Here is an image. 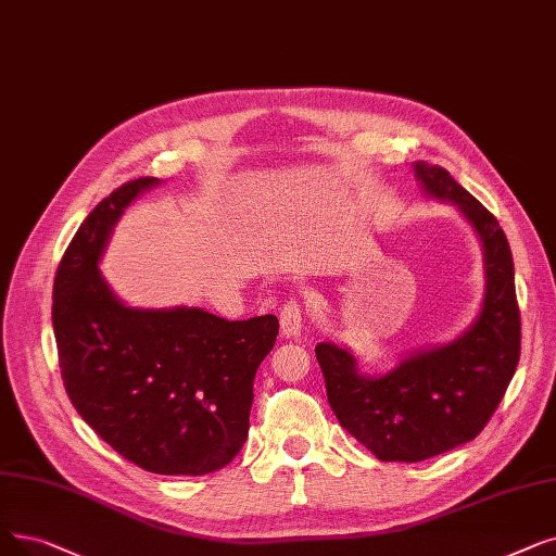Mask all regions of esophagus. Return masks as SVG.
Masks as SVG:
<instances>
[{
  "mask_svg": "<svg viewBox=\"0 0 556 556\" xmlns=\"http://www.w3.org/2000/svg\"><path fill=\"white\" fill-rule=\"evenodd\" d=\"M279 323H281V333L286 338H295L304 329V308L300 302L291 300L286 302L281 313H279Z\"/></svg>",
  "mask_w": 556,
  "mask_h": 556,
  "instance_id": "obj_1",
  "label": "esophagus"
}]
</instances>
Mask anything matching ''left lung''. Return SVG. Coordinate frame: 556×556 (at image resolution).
<instances>
[{
    "label": "left lung",
    "mask_w": 556,
    "mask_h": 556,
    "mask_svg": "<svg viewBox=\"0 0 556 556\" xmlns=\"http://www.w3.org/2000/svg\"><path fill=\"white\" fill-rule=\"evenodd\" d=\"M414 170L427 195L454 204L481 240L486 293L477 320L454 341L408 354L377 377L361 375L348 350L316 345L338 422L381 462L404 464L472 441L495 414L520 358L514 256L495 215L445 167L416 161Z\"/></svg>",
    "instance_id": "8db88e82"
}]
</instances>
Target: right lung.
I'll use <instances>...</instances> for the list:
<instances>
[{"mask_svg":"<svg viewBox=\"0 0 556 556\" xmlns=\"http://www.w3.org/2000/svg\"><path fill=\"white\" fill-rule=\"evenodd\" d=\"M156 184L127 181L90 211L59 263L52 323L67 397L98 437L142 470L195 477L243 447L254 375L279 320L131 308L113 295L102 254L119 215Z\"/></svg>","mask_w":556,"mask_h":556,"instance_id":"add662e5","label":"right lung"}]
</instances>
